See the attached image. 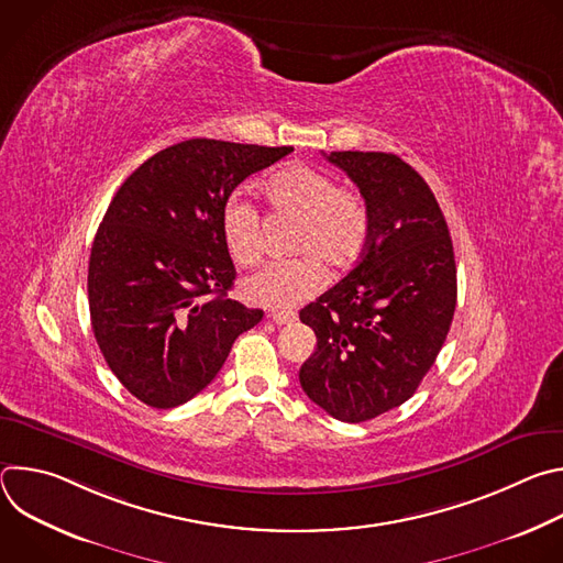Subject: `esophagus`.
I'll return each mask as SVG.
<instances>
[{
    "instance_id": "esophagus-1",
    "label": "esophagus",
    "mask_w": 563,
    "mask_h": 563,
    "mask_svg": "<svg viewBox=\"0 0 563 563\" xmlns=\"http://www.w3.org/2000/svg\"><path fill=\"white\" fill-rule=\"evenodd\" d=\"M272 320L276 325H291V323H296V313L294 311H274Z\"/></svg>"
}]
</instances>
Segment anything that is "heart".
Instances as JSON below:
<instances>
[{
	"label": "heart",
	"instance_id": "heart-1",
	"mask_svg": "<svg viewBox=\"0 0 563 563\" xmlns=\"http://www.w3.org/2000/svg\"><path fill=\"white\" fill-rule=\"evenodd\" d=\"M263 196L274 213L296 220L289 254L243 280L250 300L267 307H294L323 287V267L341 272L354 265L369 238L372 216L361 194L336 187L334 178L302 165L283 167L263 183ZM220 233L227 254L238 265L261 258V216L240 198H229L220 213Z\"/></svg>",
	"mask_w": 563,
	"mask_h": 563
}]
</instances>
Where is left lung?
Returning <instances> with one entry per match:
<instances>
[{
    "instance_id": "8db88e82",
    "label": "left lung",
    "mask_w": 563,
    "mask_h": 563,
    "mask_svg": "<svg viewBox=\"0 0 563 563\" xmlns=\"http://www.w3.org/2000/svg\"><path fill=\"white\" fill-rule=\"evenodd\" d=\"M372 216L356 267L300 320L316 352L298 378L318 408L345 423L389 412L434 365L456 307V265L443 211L428 183L394 153L332 151Z\"/></svg>"
}]
</instances>
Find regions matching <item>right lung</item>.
I'll return each mask as SVG.
<instances>
[{
  "label": "right lung",
  "mask_w": 563,
  "mask_h": 563,
  "mask_svg": "<svg viewBox=\"0 0 563 563\" xmlns=\"http://www.w3.org/2000/svg\"><path fill=\"white\" fill-rule=\"evenodd\" d=\"M291 151L185 140L148 157L113 196L89 261L91 325L107 365L142 404H187L263 320V309L227 296L235 269L220 213L240 183Z\"/></svg>",
  "instance_id": "add662e5"
}]
</instances>
